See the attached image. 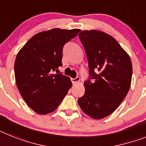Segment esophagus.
<instances>
[{"label": "esophagus", "instance_id": "34e87169", "mask_svg": "<svg viewBox=\"0 0 146 146\" xmlns=\"http://www.w3.org/2000/svg\"><path fill=\"white\" fill-rule=\"evenodd\" d=\"M71 81H72V82H73V84H77V83H79L80 82V78L79 77H76L75 79H71Z\"/></svg>", "mask_w": 146, "mask_h": 146}]
</instances>
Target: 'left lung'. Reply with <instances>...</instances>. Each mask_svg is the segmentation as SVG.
Here are the masks:
<instances>
[{
	"mask_svg": "<svg viewBox=\"0 0 146 146\" xmlns=\"http://www.w3.org/2000/svg\"><path fill=\"white\" fill-rule=\"evenodd\" d=\"M88 60L90 80L78 103L84 113L101 119L111 114L128 94L132 78L129 55L111 35L99 30L79 34Z\"/></svg>",
	"mask_w": 146,
	"mask_h": 146,
	"instance_id": "1",
	"label": "left lung"
}]
</instances>
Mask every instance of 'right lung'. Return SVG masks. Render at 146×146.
<instances>
[{
  "mask_svg": "<svg viewBox=\"0 0 146 146\" xmlns=\"http://www.w3.org/2000/svg\"><path fill=\"white\" fill-rule=\"evenodd\" d=\"M79 31L54 28L41 32L17 54L14 67L17 88L28 106L38 114L53 112L72 86L69 77L52 72L62 65L64 45Z\"/></svg>",
  "mask_w": 146,
  "mask_h": 146,
  "instance_id": "obj_1",
  "label": "right lung"
}]
</instances>
